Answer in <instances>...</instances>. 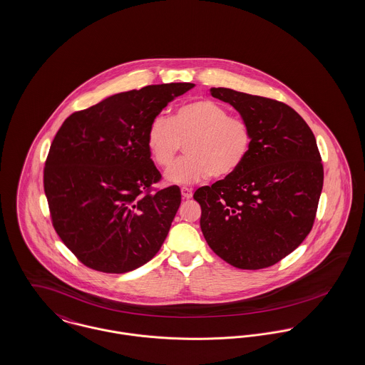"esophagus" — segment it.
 <instances>
[{"instance_id": "34e87169", "label": "esophagus", "mask_w": 365, "mask_h": 365, "mask_svg": "<svg viewBox=\"0 0 365 365\" xmlns=\"http://www.w3.org/2000/svg\"><path fill=\"white\" fill-rule=\"evenodd\" d=\"M180 193H182V197H183L185 200H189V198H192V196H193V192H192V189H189V187H182V189H180Z\"/></svg>"}]
</instances>
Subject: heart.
Wrapping results in <instances>:
<instances>
[{
	"instance_id": "obj_1",
	"label": "heart",
	"mask_w": 365,
	"mask_h": 365,
	"mask_svg": "<svg viewBox=\"0 0 365 365\" xmlns=\"http://www.w3.org/2000/svg\"><path fill=\"white\" fill-rule=\"evenodd\" d=\"M147 148L153 161L169 167L180 143L187 157L165 173L172 185H193L214 175L226 178L246 161L252 148L250 125L239 116H229L221 104L200 98L179 106L169 119L157 116L147 130Z\"/></svg>"
}]
</instances>
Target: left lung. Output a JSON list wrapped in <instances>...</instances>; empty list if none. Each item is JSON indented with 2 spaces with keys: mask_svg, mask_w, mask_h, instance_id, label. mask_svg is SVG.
Masks as SVG:
<instances>
[{
  "mask_svg": "<svg viewBox=\"0 0 365 365\" xmlns=\"http://www.w3.org/2000/svg\"><path fill=\"white\" fill-rule=\"evenodd\" d=\"M211 96L250 125L243 165L197 189L201 232L218 257L240 269H261L296 250L312 227L324 168L306 120L277 100L225 87Z\"/></svg>",
  "mask_w": 365,
  "mask_h": 365,
  "instance_id": "1",
  "label": "left lung"
}]
</instances>
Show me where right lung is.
<instances>
[{"label":"right lung","mask_w":365,"mask_h":365,"mask_svg":"<svg viewBox=\"0 0 365 365\" xmlns=\"http://www.w3.org/2000/svg\"><path fill=\"white\" fill-rule=\"evenodd\" d=\"M193 83L145 86L110 96L65 119L50 147L44 192L53 225L86 267L123 274L161 249L180 205V189L151 193L161 179L147 130Z\"/></svg>","instance_id":"1"}]
</instances>
